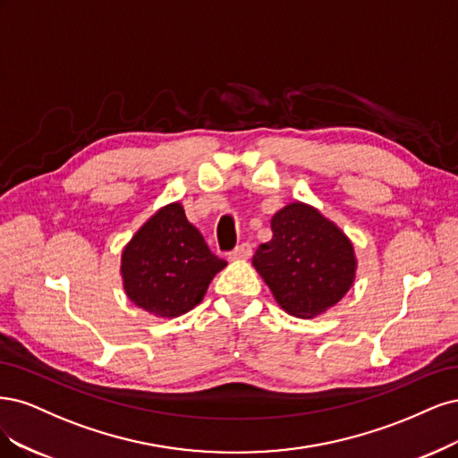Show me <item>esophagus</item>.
I'll use <instances>...</instances> for the list:
<instances>
[{"label": "esophagus", "instance_id": "obj_1", "mask_svg": "<svg viewBox=\"0 0 458 458\" xmlns=\"http://www.w3.org/2000/svg\"><path fill=\"white\" fill-rule=\"evenodd\" d=\"M250 255H253V247H250L249 243H242V245H238L235 247L232 253H230V259L232 260H245V259H249Z\"/></svg>", "mask_w": 458, "mask_h": 458}]
</instances>
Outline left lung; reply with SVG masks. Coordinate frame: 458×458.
Instances as JSON below:
<instances>
[{"label": "left lung", "mask_w": 458, "mask_h": 458, "mask_svg": "<svg viewBox=\"0 0 458 458\" xmlns=\"http://www.w3.org/2000/svg\"><path fill=\"white\" fill-rule=\"evenodd\" d=\"M270 226L274 235L259 245L255 270L287 314L302 319L326 314L356 279L358 260L350 238L302 201L279 209Z\"/></svg>", "instance_id": "8db88e82"}]
</instances>
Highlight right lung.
<instances>
[{"instance_id":"right-lung-1","label":"right lung","mask_w":458,"mask_h":458,"mask_svg":"<svg viewBox=\"0 0 458 458\" xmlns=\"http://www.w3.org/2000/svg\"><path fill=\"white\" fill-rule=\"evenodd\" d=\"M226 267L199 230L188 223L181 201L157 209L122 250L120 274L132 304L173 319L198 306L211 279Z\"/></svg>"}]
</instances>
